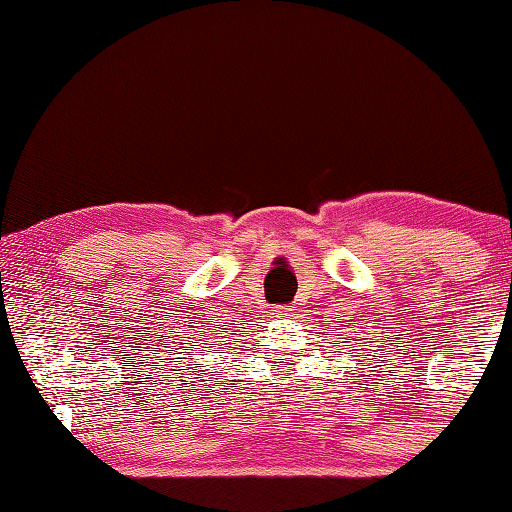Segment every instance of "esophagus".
I'll return each mask as SVG.
<instances>
[{
    "label": "esophagus",
    "mask_w": 512,
    "mask_h": 512,
    "mask_svg": "<svg viewBox=\"0 0 512 512\" xmlns=\"http://www.w3.org/2000/svg\"><path fill=\"white\" fill-rule=\"evenodd\" d=\"M275 315H277V318H286L288 309H286V306H275Z\"/></svg>",
    "instance_id": "obj_1"
}]
</instances>
